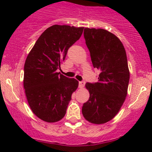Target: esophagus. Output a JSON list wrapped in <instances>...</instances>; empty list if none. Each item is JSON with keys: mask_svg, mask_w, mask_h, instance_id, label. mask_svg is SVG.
I'll return each instance as SVG.
<instances>
[{"mask_svg": "<svg viewBox=\"0 0 152 152\" xmlns=\"http://www.w3.org/2000/svg\"><path fill=\"white\" fill-rule=\"evenodd\" d=\"M84 84H85V82H84V81H80V82H79V88H83L84 87Z\"/></svg>", "mask_w": 152, "mask_h": 152, "instance_id": "1", "label": "esophagus"}]
</instances>
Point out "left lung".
<instances>
[{
  "label": "left lung",
  "mask_w": 152,
  "mask_h": 152,
  "mask_svg": "<svg viewBox=\"0 0 152 152\" xmlns=\"http://www.w3.org/2000/svg\"><path fill=\"white\" fill-rule=\"evenodd\" d=\"M84 36L94 67L100 72L96 83H87L89 100L82 114L94 124H103L115 117L128 91L129 70L125 48L117 36L103 29L85 28Z\"/></svg>",
  "instance_id": "obj_1"
}]
</instances>
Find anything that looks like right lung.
Listing matches in <instances>:
<instances>
[{"label":"right lung","mask_w":152,"mask_h":152,"mask_svg":"<svg viewBox=\"0 0 152 152\" xmlns=\"http://www.w3.org/2000/svg\"><path fill=\"white\" fill-rule=\"evenodd\" d=\"M84 27L53 25L45 29L24 64L23 87L33 113L47 123L59 121L66 113L78 81L60 72L68 49L80 39Z\"/></svg>","instance_id":"add662e5"}]
</instances>
